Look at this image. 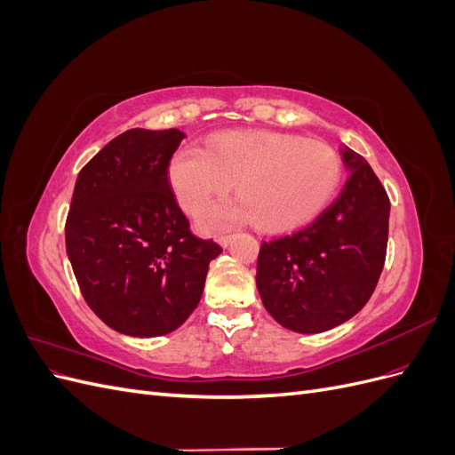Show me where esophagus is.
Listing matches in <instances>:
<instances>
[{
    "label": "esophagus",
    "mask_w": 455,
    "mask_h": 455,
    "mask_svg": "<svg viewBox=\"0 0 455 455\" xmlns=\"http://www.w3.org/2000/svg\"><path fill=\"white\" fill-rule=\"evenodd\" d=\"M231 239H233V235H220V237H218V243H220V244H222V246H224V249H226V246H229Z\"/></svg>",
    "instance_id": "obj_1"
}]
</instances>
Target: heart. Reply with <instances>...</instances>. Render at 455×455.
Segmentation results:
<instances>
[{"label": "heart", "mask_w": 455, "mask_h": 455, "mask_svg": "<svg viewBox=\"0 0 455 455\" xmlns=\"http://www.w3.org/2000/svg\"><path fill=\"white\" fill-rule=\"evenodd\" d=\"M169 184L178 204L199 216L237 182L239 201L218 204L203 218L206 229L239 222L261 231H291L319 216L341 184V159L332 148L275 131H228L206 149L186 146L169 161Z\"/></svg>", "instance_id": "b5f03b06"}]
</instances>
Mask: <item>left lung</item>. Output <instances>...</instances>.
I'll return each instance as SVG.
<instances>
[{
  "mask_svg": "<svg viewBox=\"0 0 455 455\" xmlns=\"http://www.w3.org/2000/svg\"><path fill=\"white\" fill-rule=\"evenodd\" d=\"M349 178L315 222L291 235L264 241L256 286L281 326L316 334L359 313L385 264L391 203L363 156L341 151Z\"/></svg>",
  "mask_w": 455,
  "mask_h": 455,
  "instance_id": "left-lung-1",
  "label": "left lung"
}]
</instances>
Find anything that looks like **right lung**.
<instances>
[{
  "label": "right lung",
  "mask_w": 455,
  "mask_h": 455,
  "mask_svg": "<svg viewBox=\"0 0 455 455\" xmlns=\"http://www.w3.org/2000/svg\"><path fill=\"white\" fill-rule=\"evenodd\" d=\"M178 129H131L79 171L66 252L87 306L121 334H169L197 307L222 252L189 229L169 184Z\"/></svg>",
  "instance_id": "add662e5"
}]
</instances>
